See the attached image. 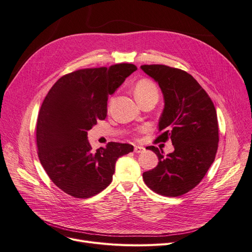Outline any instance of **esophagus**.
Here are the masks:
<instances>
[{
  "label": "esophagus",
  "mask_w": 252,
  "mask_h": 252,
  "mask_svg": "<svg viewBox=\"0 0 252 252\" xmlns=\"http://www.w3.org/2000/svg\"><path fill=\"white\" fill-rule=\"evenodd\" d=\"M145 150V148L144 147H141V146H135V148H134V151L136 152V153H141V152H143Z\"/></svg>",
  "instance_id": "34e87169"
}]
</instances>
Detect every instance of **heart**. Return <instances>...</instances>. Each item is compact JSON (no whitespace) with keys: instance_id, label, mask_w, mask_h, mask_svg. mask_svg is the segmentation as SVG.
Masks as SVG:
<instances>
[{"instance_id":"obj_1","label":"heart","mask_w":252,"mask_h":252,"mask_svg":"<svg viewBox=\"0 0 252 252\" xmlns=\"http://www.w3.org/2000/svg\"><path fill=\"white\" fill-rule=\"evenodd\" d=\"M135 96L136 98H143L150 95H158V91L154 83L149 79H141L135 86Z\"/></svg>"}]
</instances>
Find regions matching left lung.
Returning <instances> with one entry per match:
<instances>
[{"mask_svg":"<svg viewBox=\"0 0 252 252\" xmlns=\"http://www.w3.org/2000/svg\"><path fill=\"white\" fill-rule=\"evenodd\" d=\"M141 69L159 86L164 108L158 123L157 142L171 140L175 151L163 155L149 146L158 164L145 171V184L154 192L177 197L201 182L218 151L219 126L215 105L188 72L166 65H142Z\"/></svg>","mask_w":252,"mask_h":252,"instance_id":"left-lung-1","label":"left lung"}]
</instances>
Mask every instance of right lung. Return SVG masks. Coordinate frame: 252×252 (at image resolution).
Masks as SVG:
<instances>
[{
  "instance_id": "obj_1",
  "label": "right lung",
  "mask_w": 252,
  "mask_h": 252,
  "mask_svg": "<svg viewBox=\"0 0 252 252\" xmlns=\"http://www.w3.org/2000/svg\"><path fill=\"white\" fill-rule=\"evenodd\" d=\"M136 70L128 63L79 69L49 91L37 116V154L49 178L65 193L76 198L100 193L111 183L116 160L134 150L130 144L110 142L93 151L88 130L105 119L108 96Z\"/></svg>"
}]
</instances>
